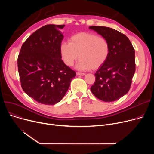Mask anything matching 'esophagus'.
Segmentation results:
<instances>
[{"label": "esophagus", "mask_w": 154, "mask_h": 154, "mask_svg": "<svg viewBox=\"0 0 154 154\" xmlns=\"http://www.w3.org/2000/svg\"><path fill=\"white\" fill-rule=\"evenodd\" d=\"M77 75H80V76H84V75H85V74H84V73H80V72H77Z\"/></svg>", "instance_id": "obj_1"}]
</instances>
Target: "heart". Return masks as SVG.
<instances>
[{
	"label": "heart",
	"instance_id": "b5f03b06",
	"mask_svg": "<svg viewBox=\"0 0 154 154\" xmlns=\"http://www.w3.org/2000/svg\"><path fill=\"white\" fill-rule=\"evenodd\" d=\"M110 52L108 40L94 33L79 32L72 35L69 43L63 42L60 45L62 59L71 67L78 60L76 69L79 70L97 69L106 63Z\"/></svg>",
	"mask_w": 154,
	"mask_h": 154
}]
</instances>
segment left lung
Here are the masks:
<instances>
[{"label":"left lung","instance_id":"obj_1","mask_svg":"<svg viewBox=\"0 0 154 154\" xmlns=\"http://www.w3.org/2000/svg\"><path fill=\"white\" fill-rule=\"evenodd\" d=\"M109 42L108 59L95 74L92 94L104 102H112L125 95L131 88L135 71V50L130 40L120 32L107 27L91 26Z\"/></svg>","mask_w":154,"mask_h":154}]
</instances>
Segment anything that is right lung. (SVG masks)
Wrapping results in <instances>:
<instances>
[{
    "label": "right lung",
    "mask_w": 154,
    "mask_h": 154,
    "mask_svg": "<svg viewBox=\"0 0 154 154\" xmlns=\"http://www.w3.org/2000/svg\"><path fill=\"white\" fill-rule=\"evenodd\" d=\"M65 25H46L34 32L22 45L18 71L23 91L38 103L54 105L69 89L75 71L61 59L60 30Z\"/></svg>",
    "instance_id": "right-lung-1"
}]
</instances>
